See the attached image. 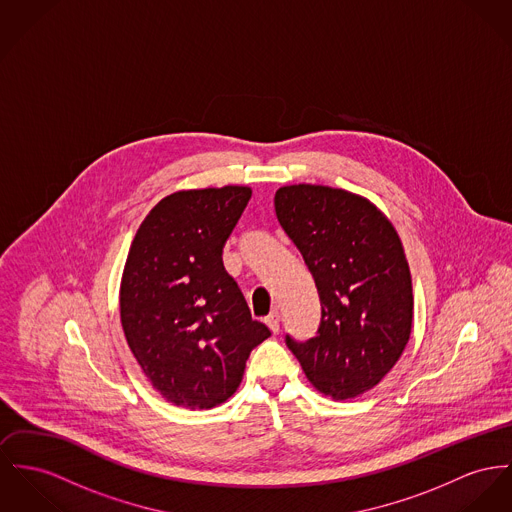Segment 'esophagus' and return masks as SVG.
Masks as SVG:
<instances>
[{"instance_id": "esophagus-1", "label": "esophagus", "mask_w": 512, "mask_h": 512, "mask_svg": "<svg viewBox=\"0 0 512 512\" xmlns=\"http://www.w3.org/2000/svg\"><path fill=\"white\" fill-rule=\"evenodd\" d=\"M265 323L269 325V329L273 331V333H278V329H280V314H278V310H273L271 314L265 317Z\"/></svg>"}]
</instances>
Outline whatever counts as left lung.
Segmentation results:
<instances>
[{"label":"left lung","mask_w":512,"mask_h":512,"mask_svg":"<svg viewBox=\"0 0 512 512\" xmlns=\"http://www.w3.org/2000/svg\"><path fill=\"white\" fill-rule=\"evenodd\" d=\"M276 218L314 276L321 321L308 341L286 335L315 390L353 399L394 368L413 323L411 273L392 222L366 198L323 185L275 195Z\"/></svg>","instance_id":"obj_1"}]
</instances>
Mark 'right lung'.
I'll return each instance as SVG.
<instances>
[{
	"label": "right lung",
	"mask_w": 512,
	"mask_h": 512,
	"mask_svg": "<svg viewBox=\"0 0 512 512\" xmlns=\"http://www.w3.org/2000/svg\"><path fill=\"white\" fill-rule=\"evenodd\" d=\"M249 187L179 191L138 228L120 282L128 347L167 401L210 409L234 394L245 360L269 335L228 275L222 251Z\"/></svg>",
	"instance_id": "1"
}]
</instances>
